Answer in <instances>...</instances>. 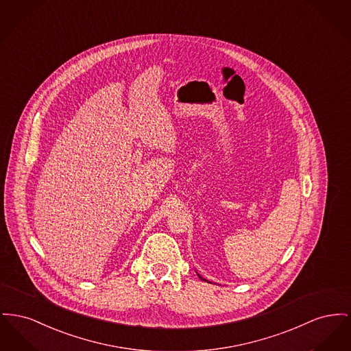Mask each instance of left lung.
<instances>
[{"label":"left lung","instance_id":"left-lung-1","mask_svg":"<svg viewBox=\"0 0 351 351\" xmlns=\"http://www.w3.org/2000/svg\"><path fill=\"white\" fill-rule=\"evenodd\" d=\"M197 276H199V278H200V280H203V281H206V282H208V280H206V278H203V277H202L200 274H197Z\"/></svg>","mask_w":351,"mask_h":351}]
</instances>
